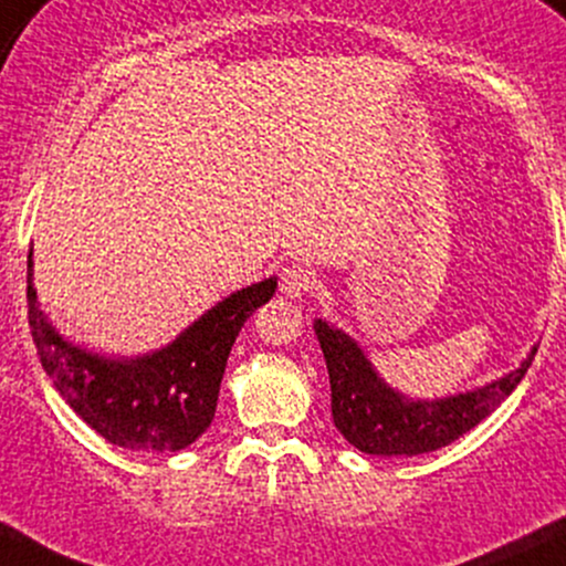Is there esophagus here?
Instances as JSON below:
<instances>
[{"instance_id":"34e87169","label":"esophagus","mask_w":566,"mask_h":566,"mask_svg":"<svg viewBox=\"0 0 566 566\" xmlns=\"http://www.w3.org/2000/svg\"><path fill=\"white\" fill-rule=\"evenodd\" d=\"M315 285V272L304 264H289L281 272V291L291 300L304 296Z\"/></svg>"}]
</instances>
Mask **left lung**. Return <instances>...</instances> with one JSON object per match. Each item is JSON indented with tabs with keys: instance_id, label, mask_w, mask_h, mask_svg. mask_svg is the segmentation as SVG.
Listing matches in <instances>:
<instances>
[{
	"instance_id": "1",
	"label": "left lung",
	"mask_w": 566,
	"mask_h": 566,
	"mask_svg": "<svg viewBox=\"0 0 566 566\" xmlns=\"http://www.w3.org/2000/svg\"><path fill=\"white\" fill-rule=\"evenodd\" d=\"M315 334L332 382L334 424L355 449L382 457L436 452L465 436L516 390L537 353V347H532L516 371L479 390L415 401L392 390L374 371L358 342L345 332L328 326L326 321H315Z\"/></svg>"
}]
</instances>
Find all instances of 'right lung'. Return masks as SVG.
Listing matches in <instances>:
<instances>
[{"instance_id": "1", "label": "right lung", "mask_w": 566, "mask_h": 566, "mask_svg": "<svg viewBox=\"0 0 566 566\" xmlns=\"http://www.w3.org/2000/svg\"><path fill=\"white\" fill-rule=\"evenodd\" d=\"M31 264L29 251V326L42 368L95 433L136 452H179L206 433L234 339L277 289V277H266L234 291L163 350L117 360L82 350L55 332L36 302Z\"/></svg>"}]
</instances>
